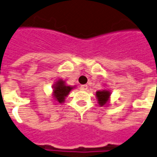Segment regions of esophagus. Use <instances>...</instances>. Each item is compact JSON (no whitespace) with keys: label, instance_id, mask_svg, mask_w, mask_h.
Instances as JSON below:
<instances>
[{"label":"esophagus","instance_id":"1","mask_svg":"<svg viewBox=\"0 0 157 157\" xmlns=\"http://www.w3.org/2000/svg\"><path fill=\"white\" fill-rule=\"evenodd\" d=\"M81 89H82V90H87V85H86V84H85V85H82V86H81Z\"/></svg>","mask_w":157,"mask_h":157}]
</instances>
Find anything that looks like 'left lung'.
Listing matches in <instances>:
<instances>
[{
  "mask_svg": "<svg viewBox=\"0 0 157 157\" xmlns=\"http://www.w3.org/2000/svg\"><path fill=\"white\" fill-rule=\"evenodd\" d=\"M97 99L99 101V104L101 105H104L108 101V98L110 96V92L107 90H103V91H98L96 93Z\"/></svg>",
  "mask_w": 157,
  "mask_h": 157,
  "instance_id": "1",
  "label": "left lung"
}]
</instances>
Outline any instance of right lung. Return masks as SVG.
<instances>
[{"instance_id": "obj_1", "label": "right lung", "mask_w": 157, "mask_h": 157, "mask_svg": "<svg viewBox=\"0 0 157 157\" xmlns=\"http://www.w3.org/2000/svg\"><path fill=\"white\" fill-rule=\"evenodd\" d=\"M72 87L65 86L63 81H58L54 87V96L58 102H63L65 96H67Z\"/></svg>"}]
</instances>
